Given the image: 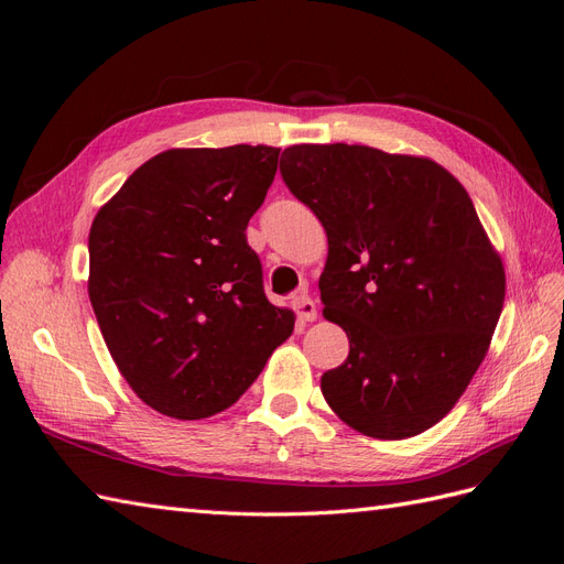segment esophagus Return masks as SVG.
I'll return each mask as SVG.
<instances>
[{"instance_id":"1","label":"esophagus","mask_w":564,"mask_h":564,"mask_svg":"<svg viewBox=\"0 0 564 564\" xmlns=\"http://www.w3.org/2000/svg\"><path fill=\"white\" fill-rule=\"evenodd\" d=\"M294 311L301 322H313L317 319V305L308 294H299L294 296Z\"/></svg>"}]
</instances>
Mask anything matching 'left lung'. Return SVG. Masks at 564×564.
Returning a JSON list of instances; mask_svg holds the SVG:
<instances>
[{
    "mask_svg": "<svg viewBox=\"0 0 564 564\" xmlns=\"http://www.w3.org/2000/svg\"><path fill=\"white\" fill-rule=\"evenodd\" d=\"M280 172L327 232L322 313L350 340L324 400L369 437L429 431L482 365L506 296L466 187L429 158L346 143L286 148Z\"/></svg>",
    "mask_w": 564,
    "mask_h": 564,
    "instance_id": "left-lung-1",
    "label": "left lung"
}]
</instances>
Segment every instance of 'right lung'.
<instances>
[{"instance_id":"obj_1","label":"right lung","mask_w":564,"mask_h":564,"mask_svg":"<svg viewBox=\"0 0 564 564\" xmlns=\"http://www.w3.org/2000/svg\"><path fill=\"white\" fill-rule=\"evenodd\" d=\"M280 148H174L100 207L89 299L117 369L148 406L195 421L224 412L294 332L265 299L247 224Z\"/></svg>"}]
</instances>
